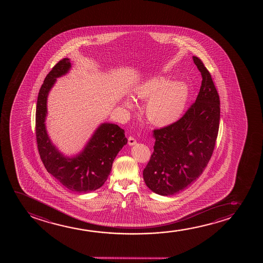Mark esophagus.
I'll use <instances>...</instances> for the list:
<instances>
[{"label":"esophagus","mask_w":263,"mask_h":263,"mask_svg":"<svg viewBox=\"0 0 263 263\" xmlns=\"http://www.w3.org/2000/svg\"><path fill=\"white\" fill-rule=\"evenodd\" d=\"M136 144H137V140H136L135 137H128V144H129V145H135Z\"/></svg>","instance_id":"34e87169"}]
</instances>
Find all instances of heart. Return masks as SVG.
<instances>
[{"mask_svg": "<svg viewBox=\"0 0 263 263\" xmlns=\"http://www.w3.org/2000/svg\"><path fill=\"white\" fill-rule=\"evenodd\" d=\"M137 97L149 99L145 112L150 122L156 126H168L182 115L189 98V87L184 82H170L164 76H155L141 83L136 89ZM127 108H133L126 100Z\"/></svg>", "mask_w": 263, "mask_h": 263, "instance_id": "heart-1", "label": "heart"}]
</instances>
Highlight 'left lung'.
Here are the masks:
<instances>
[{
	"instance_id": "1",
	"label": "left lung",
	"mask_w": 263,
	"mask_h": 263,
	"mask_svg": "<svg viewBox=\"0 0 263 263\" xmlns=\"http://www.w3.org/2000/svg\"><path fill=\"white\" fill-rule=\"evenodd\" d=\"M193 61L202 76L198 97L176 122L154 130V153L143 172L146 186L162 196L184 191L201 175L218 135L219 95L203 62Z\"/></svg>"
}]
</instances>
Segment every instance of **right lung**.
<instances>
[{"label":"right lung","instance_id":"1","mask_svg":"<svg viewBox=\"0 0 263 263\" xmlns=\"http://www.w3.org/2000/svg\"><path fill=\"white\" fill-rule=\"evenodd\" d=\"M70 68V59L64 58L44 80L36 101V144L41 161L48 173L69 191L88 193L104 184L114 159L127 143V139L124 129L118 125L103 123L94 132L83 151L72 158L64 156L51 143L45 125L47 95L57 78L65 76Z\"/></svg>","mask_w":263,"mask_h":263}]
</instances>
